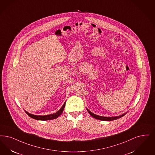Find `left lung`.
Wrapping results in <instances>:
<instances>
[{"label":"left lung","mask_w":155,"mask_h":155,"mask_svg":"<svg viewBox=\"0 0 155 155\" xmlns=\"http://www.w3.org/2000/svg\"><path fill=\"white\" fill-rule=\"evenodd\" d=\"M87 111L89 112V114L94 118L95 119H99V120H104V121H111V120H116L117 119L119 118H121L122 117H124V115H125L126 114V112L124 113L123 114L120 115H119V116H116V117H102V116H99V115H96L92 113V112L90 111L87 108Z\"/></svg>","instance_id":"1"}]
</instances>
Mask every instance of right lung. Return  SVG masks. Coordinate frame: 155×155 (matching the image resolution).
Returning a JSON list of instances; mask_svg holds the SVG:
<instances>
[{
  "instance_id": "add662e5",
  "label": "right lung",
  "mask_w": 155,
  "mask_h": 155,
  "mask_svg": "<svg viewBox=\"0 0 155 155\" xmlns=\"http://www.w3.org/2000/svg\"><path fill=\"white\" fill-rule=\"evenodd\" d=\"M65 104H66V101L64 103L63 105H62V107L61 108V109L56 112L54 114H52L50 115H34L32 114H30L27 111H26L25 110V112L31 117V118L36 119V120H52V119H54L56 118H58L63 111V110L64 108L65 107Z\"/></svg>"
}]
</instances>
